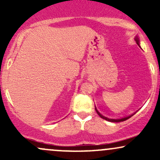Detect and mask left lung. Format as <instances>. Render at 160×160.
I'll use <instances>...</instances> for the list:
<instances>
[{
  "label": "left lung",
  "instance_id": "obj_1",
  "mask_svg": "<svg viewBox=\"0 0 160 160\" xmlns=\"http://www.w3.org/2000/svg\"><path fill=\"white\" fill-rule=\"evenodd\" d=\"M135 41H136V43H137V44L138 45V46H140L139 45V38H138V37L136 36L135 37ZM95 111H96V112H97V113H98V114L99 115V117H102V119H104V120H108V121H109V122H122V121H125V120H128V119H129L130 117H132V116L135 114V113H136V112H135V113H134L133 114H132V115H130V116H128V117H123V118H121V119H109V118H108V117H104L103 115H102L100 113H99V112L98 111V110L96 109V108H95Z\"/></svg>",
  "mask_w": 160,
  "mask_h": 160
}]
</instances>
